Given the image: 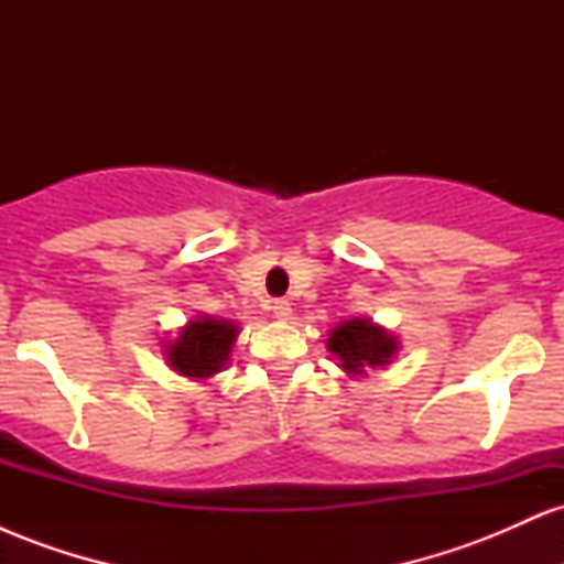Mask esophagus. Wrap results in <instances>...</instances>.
I'll use <instances>...</instances> for the list:
<instances>
[{"label":"esophagus","mask_w":564,"mask_h":564,"mask_svg":"<svg viewBox=\"0 0 564 564\" xmlns=\"http://www.w3.org/2000/svg\"><path fill=\"white\" fill-rule=\"evenodd\" d=\"M273 315L278 321H289L291 318V302L286 300H275L273 302Z\"/></svg>","instance_id":"esophagus-1"}]
</instances>
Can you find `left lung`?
<instances>
[{
  "instance_id": "8db88e82",
  "label": "left lung",
  "mask_w": 564,
  "mask_h": 564,
  "mask_svg": "<svg viewBox=\"0 0 564 564\" xmlns=\"http://www.w3.org/2000/svg\"><path fill=\"white\" fill-rule=\"evenodd\" d=\"M326 349L339 360L341 371L349 379L368 377V371L387 368L400 352V339L390 328L379 326L371 318H349L332 328Z\"/></svg>"
}]
</instances>
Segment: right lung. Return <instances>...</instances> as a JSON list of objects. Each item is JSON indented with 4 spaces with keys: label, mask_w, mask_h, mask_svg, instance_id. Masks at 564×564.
<instances>
[{
    "label": "right lung",
    "mask_w": 564,
    "mask_h": 564,
    "mask_svg": "<svg viewBox=\"0 0 564 564\" xmlns=\"http://www.w3.org/2000/svg\"><path fill=\"white\" fill-rule=\"evenodd\" d=\"M241 326L236 321L200 313L164 341V360L180 377L209 381L230 364Z\"/></svg>",
    "instance_id": "1"
}]
</instances>
